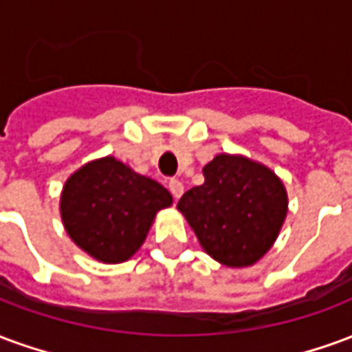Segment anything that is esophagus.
Listing matches in <instances>:
<instances>
[{
    "label": "esophagus",
    "mask_w": 352,
    "mask_h": 352,
    "mask_svg": "<svg viewBox=\"0 0 352 352\" xmlns=\"http://www.w3.org/2000/svg\"><path fill=\"white\" fill-rule=\"evenodd\" d=\"M169 186V192L173 194V198H181L183 196V192H184V186L181 181H177V179H171L168 183Z\"/></svg>",
    "instance_id": "34e87169"
}]
</instances>
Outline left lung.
Listing matches in <instances>:
<instances>
[{"mask_svg": "<svg viewBox=\"0 0 352 352\" xmlns=\"http://www.w3.org/2000/svg\"><path fill=\"white\" fill-rule=\"evenodd\" d=\"M206 183L179 199L199 243L217 262L251 265L270 251L287 217V192L272 169L219 154L204 168Z\"/></svg>", "mask_w": 352, "mask_h": 352, "instance_id": "left-lung-1", "label": "left lung"}]
</instances>
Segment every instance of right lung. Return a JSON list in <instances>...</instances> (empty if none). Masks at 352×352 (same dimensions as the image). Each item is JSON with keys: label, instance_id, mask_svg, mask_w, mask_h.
<instances>
[{"label": "right lung", "instance_id": "right-lung-1", "mask_svg": "<svg viewBox=\"0 0 352 352\" xmlns=\"http://www.w3.org/2000/svg\"><path fill=\"white\" fill-rule=\"evenodd\" d=\"M169 206L171 194L160 183L138 175L113 156L73 173L60 199L69 237L105 264L130 258L145 241L156 211Z\"/></svg>", "mask_w": 352, "mask_h": 352}]
</instances>
